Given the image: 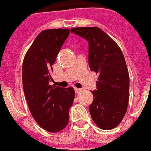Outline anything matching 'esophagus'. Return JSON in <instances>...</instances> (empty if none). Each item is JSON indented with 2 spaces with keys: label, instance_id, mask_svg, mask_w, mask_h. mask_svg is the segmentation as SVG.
Returning a JSON list of instances; mask_svg holds the SVG:
<instances>
[{
  "label": "esophagus",
  "instance_id": "esophagus-1",
  "mask_svg": "<svg viewBox=\"0 0 151 151\" xmlns=\"http://www.w3.org/2000/svg\"><path fill=\"white\" fill-rule=\"evenodd\" d=\"M74 91H75V92H76V93H79V92H81V91L82 89H81V88H74Z\"/></svg>",
  "mask_w": 151,
  "mask_h": 151
}]
</instances>
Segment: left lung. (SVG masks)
<instances>
[{
    "instance_id": "8db88e82",
    "label": "left lung",
    "mask_w": 151,
    "mask_h": 151,
    "mask_svg": "<svg viewBox=\"0 0 151 151\" xmlns=\"http://www.w3.org/2000/svg\"><path fill=\"white\" fill-rule=\"evenodd\" d=\"M70 31L88 42L89 67L99 73L89 106L91 118L99 128L111 129L121 122L128 107L129 77L124 56L116 42L99 28L78 27Z\"/></svg>"
}]
</instances>
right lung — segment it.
<instances>
[{
  "instance_id": "add662e5",
  "label": "right lung",
  "mask_w": 151,
  "mask_h": 151,
  "mask_svg": "<svg viewBox=\"0 0 151 151\" xmlns=\"http://www.w3.org/2000/svg\"><path fill=\"white\" fill-rule=\"evenodd\" d=\"M69 34V29L41 32L23 60V89L29 109L38 124L50 133L67 127L69 109L75 97L72 87L63 88L50 84L52 65Z\"/></svg>"
}]
</instances>
